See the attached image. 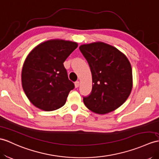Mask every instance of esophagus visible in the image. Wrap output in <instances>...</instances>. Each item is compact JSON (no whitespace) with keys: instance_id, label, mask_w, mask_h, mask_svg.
I'll use <instances>...</instances> for the list:
<instances>
[{"instance_id":"obj_1","label":"esophagus","mask_w":159,"mask_h":159,"mask_svg":"<svg viewBox=\"0 0 159 159\" xmlns=\"http://www.w3.org/2000/svg\"><path fill=\"white\" fill-rule=\"evenodd\" d=\"M79 86H80V82H79V81H77V82H75V87L78 88Z\"/></svg>"}]
</instances>
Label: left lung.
Here are the masks:
<instances>
[{"mask_svg":"<svg viewBox=\"0 0 159 159\" xmlns=\"http://www.w3.org/2000/svg\"><path fill=\"white\" fill-rule=\"evenodd\" d=\"M80 50L92 77L91 94L84 97L85 105L102 115L117 109L126 101L133 86L129 60L117 48L102 42L82 44Z\"/></svg>","mask_w":159,"mask_h":159,"instance_id":"8db88e82","label":"left lung"}]
</instances>
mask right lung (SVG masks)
Instances as JSON below:
<instances>
[{"label":"right lung","mask_w":159,"mask_h":159,"mask_svg":"<svg viewBox=\"0 0 159 159\" xmlns=\"http://www.w3.org/2000/svg\"><path fill=\"white\" fill-rule=\"evenodd\" d=\"M77 46L75 42L54 39L42 42L29 53L23 65L21 83L35 107L51 111L66 102L75 86L69 80L63 63Z\"/></svg>","instance_id":"obj_1"}]
</instances>
